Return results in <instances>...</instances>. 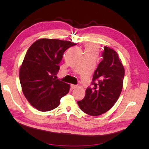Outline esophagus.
<instances>
[{
    "mask_svg": "<svg viewBox=\"0 0 149 149\" xmlns=\"http://www.w3.org/2000/svg\"><path fill=\"white\" fill-rule=\"evenodd\" d=\"M78 86L77 85H74V84H71V89H74L75 88H77Z\"/></svg>",
    "mask_w": 149,
    "mask_h": 149,
    "instance_id": "34e87169",
    "label": "esophagus"
}]
</instances>
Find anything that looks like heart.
<instances>
[{
	"label": "heart",
	"mask_w": 149,
	"mask_h": 149,
	"mask_svg": "<svg viewBox=\"0 0 149 149\" xmlns=\"http://www.w3.org/2000/svg\"><path fill=\"white\" fill-rule=\"evenodd\" d=\"M86 48V53L88 54H94V55H97L98 53V48L94 45L88 44L85 46Z\"/></svg>",
	"instance_id": "b5f03b06"
}]
</instances>
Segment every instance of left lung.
<instances>
[{
	"mask_svg": "<svg viewBox=\"0 0 149 149\" xmlns=\"http://www.w3.org/2000/svg\"><path fill=\"white\" fill-rule=\"evenodd\" d=\"M102 56L94 73L93 88H87L84 99L78 101L81 110L92 116L109 111L118 101L123 86L125 71L118 54L104 47Z\"/></svg>",
	"mask_w": 149,
	"mask_h": 149,
	"instance_id": "8db88e82",
	"label": "left lung"
}]
</instances>
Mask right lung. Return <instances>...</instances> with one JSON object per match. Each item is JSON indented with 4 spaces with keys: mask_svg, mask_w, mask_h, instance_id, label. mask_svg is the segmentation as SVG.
Returning <instances> with one entry per match:
<instances>
[{
    "mask_svg": "<svg viewBox=\"0 0 149 149\" xmlns=\"http://www.w3.org/2000/svg\"><path fill=\"white\" fill-rule=\"evenodd\" d=\"M76 43L65 40L42 38L29 48L20 69L22 91L30 104L40 111H49L60 104L70 91V84L55 77L68 48Z\"/></svg>",
    "mask_w": 149,
    "mask_h": 149,
    "instance_id": "add662e5",
    "label": "right lung"
}]
</instances>
